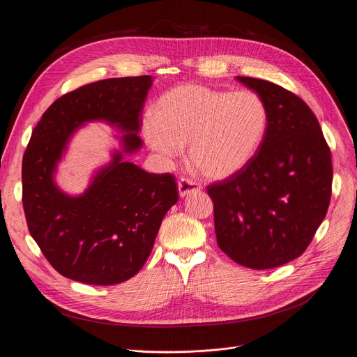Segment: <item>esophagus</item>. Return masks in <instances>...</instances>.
I'll list each match as a JSON object with an SVG mask.
<instances>
[{"label":"esophagus","instance_id":"obj_1","mask_svg":"<svg viewBox=\"0 0 357 357\" xmlns=\"http://www.w3.org/2000/svg\"><path fill=\"white\" fill-rule=\"evenodd\" d=\"M200 188H202V185L197 181L192 180V178L181 177L178 180V193H180L181 197L188 196L192 193H197V192H200Z\"/></svg>","mask_w":357,"mask_h":357}]
</instances>
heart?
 I'll return each instance as SVG.
<instances>
[{
	"mask_svg": "<svg viewBox=\"0 0 357 357\" xmlns=\"http://www.w3.org/2000/svg\"><path fill=\"white\" fill-rule=\"evenodd\" d=\"M144 121V138L174 158L188 145V161L208 180L229 178L252 161L268 128V108L254 91L235 92L188 83L165 92Z\"/></svg>",
	"mask_w": 357,
	"mask_h": 357,
	"instance_id": "1",
	"label": "heart"
}]
</instances>
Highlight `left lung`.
I'll list each match as a JSON object with an SVG mask.
<instances>
[{
  "mask_svg": "<svg viewBox=\"0 0 357 357\" xmlns=\"http://www.w3.org/2000/svg\"><path fill=\"white\" fill-rule=\"evenodd\" d=\"M268 108V128L242 172L208 184L219 248L235 262L269 269L298 258L331 199V153L308 105L275 83L238 76Z\"/></svg>",
  "mask_w": 357,
  "mask_h": 357,
  "instance_id": "1",
  "label": "left lung"
}]
</instances>
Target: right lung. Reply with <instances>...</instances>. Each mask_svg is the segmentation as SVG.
<instances>
[{
  "label": "right lung",
  "mask_w": 357,
  "mask_h": 357,
  "mask_svg": "<svg viewBox=\"0 0 357 357\" xmlns=\"http://www.w3.org/2000/svg\"><path fill=\"white\" fill-rule=\"evenodd\" d=\"M151 76L112 77L56 99L37 122L23 157V207L29 232L60 275L91 285L134 277L149 259L167 211L178 200L174 176L153 174L115 154L79 197L63 195L52 173L63 149L86 121L123 131L125 150L139 149L144 102Z\"/></svg>",
  "instance_id": "obj_1"
}]
</instances>
